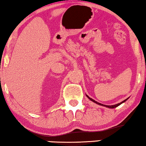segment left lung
<instances>
[{
  "label": "left lung",
  "instance_id": "obj_1",
  "mask_svg": "<svg viewBox=\"0 0 146 146\" xmlns=\"http://www.w3.org/2000/svg\"><path fill=\"white\" fill-rule=\"evenodd\" d=\"M87 96V95H86ZM87 97L90 100H92V102H95V103H96V104H99V105H101V106H106V107H108V108H115V107H117L118 106H119L121 104H122V103H123L124 102H125L127 100V99H125V100H123V102H120V103H119V104H115V105H113V106H107V105H104V104H100V103H99V102H96L95 100H94L93 99H92V98H89L88 96H87Z\"/></svg>",
  "mask_w": 146,
  "mask_h": 146
}]
</instances>
